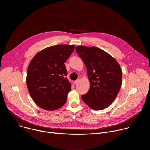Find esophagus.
Instances as JSON below:
<instances>
[{"label":"esophagus","mask_w":150,"mask_h":150,"mask_svg":"<svg viewBox=\"0 0 150 150\" xmlns=\"http://www.w3.org/2000/svg\"><path fill=\"white\" fill-rule=\"evenodd\" d=\"M79 79H78L77 80H76V81H74V83L76 85V84H77V83L79 82Z\"/></svg>","instance_id":"esophagus-1"}]
</instances>
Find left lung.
Listing matches in <instances>:
<instances>
[{
	"label": "left lung",
	"mask_w": 150,
	"mask_h": 150,
	"mask_svg": "<svg viewBox=\"0 0 150 150\" xmlns=\"http://www.w3.org/2000/svg\"><path fill=\"white\" fill-rule=\"evenodd\" d=\"M75 49L86 67L90 83L89 91L81 98L93 110L104 109L113 102L121 87L119 64L108 53L96 47L79 46Z\"/></svg>",
	"instance_id": "obj_1"
}]
</instances>
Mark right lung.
<instances>
[{
  "instance_id": "1",
  "label": "right lung",
  "mask_w": 150,
  "mask_h": 150,
  "mask_svg": "<svg viewBox=\"0 0 150 150\" xmlns=\"http://www.w3.org/2000/svg\"><path fill=\"white\" fill-rule=\"evenodd\" d=\"M75 46L57 45L44 49L31 60L27 73V86L35 103L49 111L57 110L67 101L71 84L65 76L64 63Z\"/></svg>"
}]
</instances>
